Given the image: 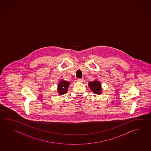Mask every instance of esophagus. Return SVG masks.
Listing matches in <instances>:
<instances>
[{"label":"esophagus","instance_id":"1","mask_svg":"<svg viewBox=\"0 0 151 151\" xmlns=\"http://www.w3.org/2000/svg\"><path fill=\"white\" fill-rule=\"evenodd\" d=\"M77 81L79 82H82L83 81V80L82 79H77Z\"/></svg>","mask_w":151,"mask_h":151}]
</instances>
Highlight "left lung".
<instances>
[{
    "instance_id": "obj_1",
    "label": "left lung",
    "mask_w": 151,
    "mask_h": 151,
    "mask_svg": "<svg viewBox=\"0 0 151 151\" xmlns=\"http://www.w3.org/2000/svg\"><path fill=\"white\" fill-rule=\"evenodd\" d=\"M89 87L91 90L96 94H101V84L99 81H94L89 82Z\"/></svg>"
}]
</instances>
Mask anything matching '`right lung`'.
<instances>
[{"label": "right lung", "instance_id": "obj_1", "mask_svg": "<svg viewBox=\"0 0 151 151\" xmlns=\"http://www.w3.org/2000/svg\"><path fill=\"white\" fill-rule=\"evenodd\" d=\"M70 82L64 80L61 81L58 85V91L60 95H63L68 92V88L69 87Z\"/></svg>", "mask_w": 151, "mask_h": 151}]
</instances>
